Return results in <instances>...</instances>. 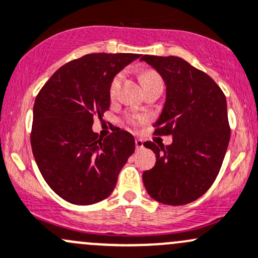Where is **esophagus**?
<instances>
[{
  "label": "esophagus",
  "instance_id": "34e87169",
  "mask_svg": "<svg viewBox=\"0 0 258 258\" xmlns=\"http://www.w3.org/2000/svg\"><path fill=\"white\" fill-rule=\"evenodd\" d=\"M135 143H136L137 150H142V148H143V141L142 140H140V138H136V140H135Z\"/></svg>",
  "mask_w": 258,
  "mask_h": 258
}]
</instances>
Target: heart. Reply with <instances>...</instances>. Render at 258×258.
I'll return each mask as SVG.
<instances>
[{
    "label": "heart",
    "instance_id": "1",
    "mask_svg": "<svg viewBox=\"0 0 258 258\" xmlns=\"http://www.w3.org/2000/svg\"><path fill=\"white\" fill-rule=\"evenodd\" d=\"M121 80L122 74H117L113 78L112 81H111L110 88H108V94H110L111 99H113V97L116 96V94H117ZM140 83L141 85H142V88L146 89L150 88V86L157 85V84H163V81H162L161 75H159L158 73L153 72V70H145V72H142L140 74ZM124 121H126V123L130 124V126L137 127L140 126V124L145 123V122L147 121V118L142 115H132L131 113V115H126Z\"/></svg>",
    "mask_w": 258,
    "mask_h": 258
}]
</instances>
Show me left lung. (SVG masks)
<instances>
[{"label": "left lung", "instance_id": "left-lung-1", "mask_svg": "<svg viewBox=\"0 0 258 258\" xmlns=\"http://www.w3.org/2000/svg\"><path fill=\"white\" fill-rule=\"evenodd\" d=\"M167 86L154 135L173 136L172 145L143 143L156 164L143 172L148 194L167 205H184L208 191L218 177L230 141L226 97L202 70L178 56L143 55Z\"/></svg>", "mask_w": 258, "mask_h": 258}]
</instances>
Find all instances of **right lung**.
<instances>
[{"label":"right lung","instance_id":"obj_1","mask_svg":"<svg viewBox=\"0 0 258 258\" xmlns=\"http://www.w3.org/2000/svg\"><path fill=\"white\" fill-rule=\"evenodd\" d=\"M137 58L140 54H86L59 68L37 95L31 131L34 159L51 190L72 204L106 199L135 152L130 132L116 128L101 138L91 127L94 117L110 107L113 77Z\"/></svg>","mask_w":258,"mask_h":258}]
</instances>
